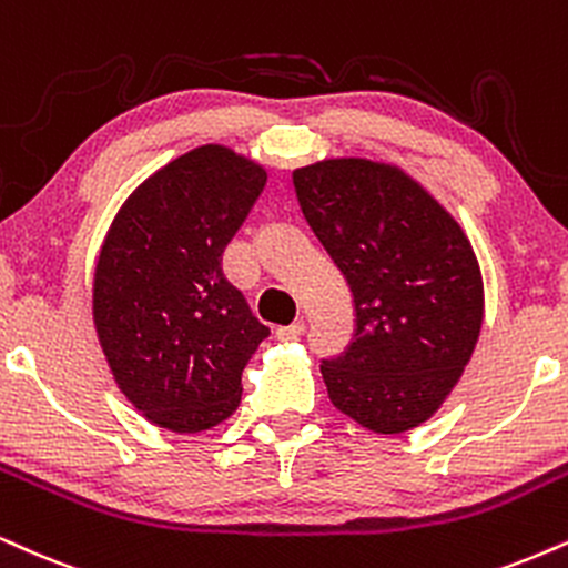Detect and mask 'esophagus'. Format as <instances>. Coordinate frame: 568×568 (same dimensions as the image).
<instances>
[{"label": "esophagus", "instance_id": "esophagus-1", "mask_svg": "<svg viewBox=\"0 0 568 568\" xmlns=\"http://www.w3.org/2000/svg\"><path fill=\"white\" fill-rule=\"evenodd\" d=\"M304 331H306V325L302 323V320H298V323H291V325L277 327L275 336H277V341H296V338L304 336Z\"/></svg>", "mask_w": 568, "mask_h": 568}]
</instances>
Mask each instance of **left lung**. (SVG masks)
<instances>
[{
	"label": "left lung",
	"mask_w": 568,
	"mask_h": 568,
	"mask_svg": "<svg viewBox=\"0 0 568 568\" xmlns=\"http://www.w3.org/2000/svg\"><path fill=\"white\" fill-rule=\"evenodd\" d=\"M293 187L354 296V338L320 365L327 396L375 434L420 426L481 333L484 283L466 232L388 163L320 161L296 169Z\"/></svg>",
	"instance_id": "obj_1"
}]
</instances>
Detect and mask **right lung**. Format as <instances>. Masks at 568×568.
Here are the masks:
<instances>
[{
  "label": "right lung",
  "instance_id": "add662e5",
  "mask_svg": "<svg viewBox=\"0 0 568 568\" xmlns=\"http://www.w3.org/2000/svg\"><path fill=\"white\" fill-rule=\"evenodd\" d=\"M266 184L222 145L180 155L129 195L94 270V327L115 384L155 426L197 434L241 405L270 336L224 277L222 254Z\"/></svg>",
  "mask_w": 568,
  "mask_h": 568
}]
</instances>
